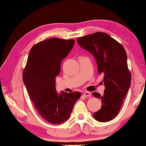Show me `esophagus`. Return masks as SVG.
Masks as SVG:
<instances>
[{"instance_id":"obj_1","label":"esophagus","mask_w":146,"mask_h":146,"mask_svg":"<svg viewBox=\"0 0 146 146\" xmlns=\"http://www.w3.org/2000/svg\"><path fill=\"white\" fill-rule=\"evenodd\" d=\"M83 95H84V97H86V98H88V97H90V95H91V93H90V92L85 91V92H84Z\"/></svg>"}]
</instances>
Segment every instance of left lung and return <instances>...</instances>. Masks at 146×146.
Segmentation results:
<instances>
[{"mask_svg":"<svg viewBox=\"0 0 146 146\" xmlns=\"http://www.w3.org/2000/svg\"><path fill=\"white\" fill-rule=\"evenodd\" d=\"M77 42L93 55L98 73L104 75V94L93 93L95 98L102 100L101 108L93 114V117L100 122L109 121L119 112L131 83L126 52L120 43L103 32L80 37Z\"/></svg>","mask_w":146,"mask_h":146,"instance_id":"obj_1","label":"left lung"}]
</instances>
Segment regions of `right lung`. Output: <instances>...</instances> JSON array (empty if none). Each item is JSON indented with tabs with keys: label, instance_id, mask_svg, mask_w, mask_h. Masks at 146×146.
<instances>
[{
	"label": "right lung",
	"instance_id": "obj_1",
	"mask_svg": "<svg viewBox=\"0 0 146 146\" xmlns=\"http://www.w3.org/2000/svg\"><path fill=\"white\" fill-rule=\"evenodd\" d=\"M74 40L52 38L37 43L29 51L23 79L30 99L46 121L60 124L69 118L80 92L58 94L56 78L62 60L73 47Z\"/></svg>",
	"mask_w": 146,
	"mask_h": 146
}]
</instances>
